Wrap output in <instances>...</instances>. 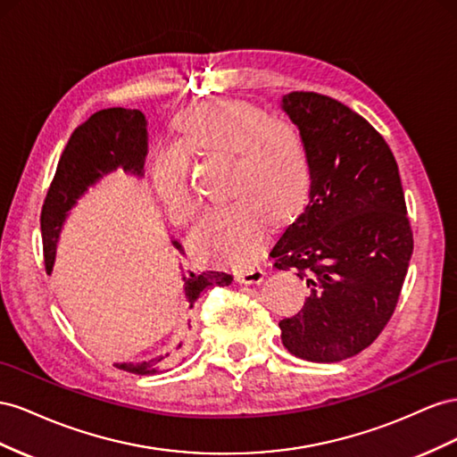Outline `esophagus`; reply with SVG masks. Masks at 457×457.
<instances>
[{
  "label": "esophagus",
  "mask_w": 457,
  "mask_h": 457,
  "mask_svg": "<svg viewBox=\"0 0 457 457\" xmlns=\"http://www.w3.org/2000/svg\"><path fill=\"white\" fill-rule=\"evenodd\" d=\"M264 279V270L262 268H246L237 271V281L245 283V285H253V283H260Z\"/></svg>",
  "instance_id": "esophagus-1"
}]
</instances>
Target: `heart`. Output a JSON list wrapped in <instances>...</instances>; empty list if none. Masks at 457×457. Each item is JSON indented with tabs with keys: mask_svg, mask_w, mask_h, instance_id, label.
I'll use <instances>...</instances> for the list:
<instances>
[{
	"mask_svg": "<svg viewBox=\"0 0 457 457\" xmlns=\"http://www.w3.org/2000/svg\"><path fill=\"white\" fill-rule=\"evenodd\" d=\"M176 145L186 154L231 156L226 181L231 201L212 208L191 236V249L203 260L237 268L251 264L262 249L268 218L283 224L308 199L312 166L301 128L270 119L249 103L221 99L189 107L178 119ZM179 152L170 147L156 154L151 176L168 216L189 226L201 203Z\"/></svg>",
	"mask_w": 457,
	"mask_h": 457,
	"instance_id": "1",
	"label": "heart"
}]
</instances>
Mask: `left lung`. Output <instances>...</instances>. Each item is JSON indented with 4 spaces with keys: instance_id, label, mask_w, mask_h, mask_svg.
<instances>
[{
    "instance_id": "1",
    "label": "left lung",
    "mask_w": 457,
    "mask_h": 457,
    "mask_svg": "<svg viewBox=\"0 0 457 457\" xmlns=\"http://www.w3.org/2000/svg\"><path fill=\"white\" fill-rule=\"evenodd\" d=\"M281 109L306 139L312 181L303 214L270 256L308 285L296 316L279 321L283 346L308 361H341L368 348L398 304L413 233L395 154L341 101L293 91Z\"/></svg>"
}]
</instances>
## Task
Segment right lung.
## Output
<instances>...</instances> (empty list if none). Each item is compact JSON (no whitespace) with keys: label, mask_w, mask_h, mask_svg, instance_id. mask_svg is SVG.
Masks as SVG:
<instances>
[{"label":"right lung","mask_w":457,"mask_h":457,"mask_svg":"<svg viewBox=\"0 0 457 457\" xmlns=\"http://www.w3.org/2000/svg\"><path fill=\"white\" fill-rule=\"evenodd\" d=\"M147 156V120L145 114L137 109H103L78 126L67 147H64L54 181L47 189L42 206V241L46 270L51 273L55 262V251L59 233L62 229L72 206L97 181L114 170L122 168L124 172L141 178L143 164ZM179 254L184 253L176 239L172 241ZM181 281H184V295L187 308H193L203 291L211 287H226L233 281L228 271L206 270L191 271L179 264ZM184 343L178 345V350ZM174 363L172 354H164L141 363H114L119 370L136 375H151Z\"/></svg>","instance_id":"obj_1"}]
</instances>
